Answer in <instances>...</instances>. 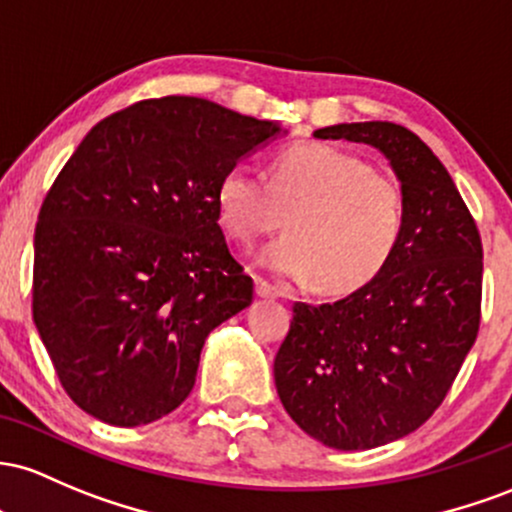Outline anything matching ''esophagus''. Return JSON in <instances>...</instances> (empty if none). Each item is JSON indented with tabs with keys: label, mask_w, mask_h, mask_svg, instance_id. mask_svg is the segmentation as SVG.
Returning a JSON list of instances; mask_svg holds the SVG:
<instances>
[{
	"label": "esophagus",
	"mask_w": 512,
	"mask_h": 512,
	"mask_svg": "<svg viewBox=\"0 0 512 512\" xmlns=\"http://www.w3.org/2000/svg\"><path fill=\"white\" fill-rule=\"evenodd\" d=\"M256 295L258 297H280V287H275L273 283H268L266 278H256Z\"/></svg>",
	"instance_id": "34e87169"
}]
</instances>
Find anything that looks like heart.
Listing matches in <instances>:
<instances>
[{
	"label": "heart",
	"instance_id": "heart-1",
	"mask_svg": "<svg viewBox=\"0 0 512 512\" xmlns=\"http://www.w3.org/2000/svg\"><path fill=\"white\" fill-rule=\"evenodd\" d=\"M222 225L241 244L283 225L290 232L263 246L256 261L292 280H314L326 292L370 283L399 246L404 191L365 159L321 142L280 149L271 174L234 164L217 183Z\"/></svg>",
	"mask_w": 512,
	"mask_h": 512
}]
</instances>
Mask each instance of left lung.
Returning <instances> with one entry per match:
<instances>
[{"mask_svg": "<svg viewBox=\"0 0 512 512\" xmlns=\"http://www.w3.org/2000/svg\"><path fill=\"white\" fill-rule=\"evenodd\" d=\"M314 137L380 149L404 191V232L370 283L338 302H295L275 387L314 440L372 450L421 428L450 392L479 333L484 249L452 176L404 125L341 123Z\"/></svg>", "mask_w": 512, "mask_h": 512, "instance_id": "left-lung-1", "label": "left lung"}]
</instances>
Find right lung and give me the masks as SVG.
<instances>
[{
	"label": "right lung",
	"mask_w": 512,
	"mask_h": 512,
	"mask_svg": "<svg viewBox=\"0 0 512 512\" xmlns=\"http://www.w3.org/2000/svg\"><path fill=\"white\" fill-rule=\"evenodd\" d=\"M285 132L195 96L103 118L38 212L33 321L89 416L147 426L186 401L208 333L254 300L229 251L217 183Z\"/></svg>",
	"instance_id": "right-lung-1"
}]
</instances>
